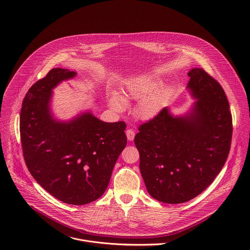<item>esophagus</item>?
Segmentation results:
<instances>
[{
	"label": "esophagus",
	"instance_id": "34e87169",
	"mask_svg": "<svg viewBox=\"0 0 250 250\" xmlns=\"http://www.w3.org/2000/svg\"><path fill=\"white\" fill-rule=\"evenodd\" d=\"M126 136H127L128 141L133 142L134 139H135V132H134L132 129H128V130L126 131Z\"/></svg>",
	"mask_w": 250,
	"mask_h": 250
}]
</instances>
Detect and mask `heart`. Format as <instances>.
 <instances>
[{
    "instance_id": "heart-1",
    "label": "heart",
    "mask_w": 250,
    "mask_h": 250,
    "mask_svg": "<svg viewBox=\"0 0 250 250\" xmlns=\"http://www.w3.org/2000/svg\"><path fill=\"white\" fill-rule=\"evenodd\" d=\"M160 81L150 76H139L130 79L126 83L124 96L111 92L108 104L116 111H122L126 107V100H141L137 112L143 119H151L158 115L164 108L167 89L160 86Z\"/></svg>"
}]
</instances>
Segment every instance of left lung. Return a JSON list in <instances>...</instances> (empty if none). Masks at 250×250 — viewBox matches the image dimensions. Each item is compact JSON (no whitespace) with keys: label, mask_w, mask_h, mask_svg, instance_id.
I'll return each instance as SVG.
<instances>
[{"label":"left lung","mask_w":250,"mask_h":250,"mask_svg":"<svg viewBox=\"0 0 250 250\" xmlns=\"http://www.w3.org/2000/svg\"><path fill=\"white\" fill-rule=\"evenodd\" d=\"M196 99L185 115L168 107L139 127L135 144L149 194L164 203L187 202L207 188L223 167L232 141V115L221 85L202 68L188 73Z\"/></svg>","instance_id":"obj_1"}]
</instances>
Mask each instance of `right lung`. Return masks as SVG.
Segmentation results:
<instances>
[{
	"label": "right lung",
	"mask_w": 250,
	"mask_h": 250,
	"mask_svg": "<svg viewBox=\"0 0 250 250\" xmlns=\"http://www.w3.org/2000/svg\"><path fill=\"white\" fill-rule=\"evenodd\" d=\"M76 74L54 68L31 86L21 108L20 137L27 167L36 182L64 203L84 205L107 189L127 137L125 122L107 123L90 111L66 122L54 118L52 89Z\"/></svg>",
	"instance_id": "1"
}]
</instances>
